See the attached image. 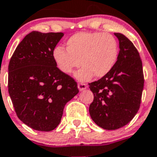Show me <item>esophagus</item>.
<instances>
[{"mask_svg": "<svg viewBox=\"0 0 157 157\" xmlns=\"http://www.w3.org/2000/svg\"><path fill=\"white\" fill-rule=\"evenodd\" d=\"M77 87H78L79 91H84V90H85V89H87V84H83V83H79V84H77Z\"/></svg>", "mask_w": 157, "mask_h": 157, "instance_id": "obj_1", "label": "esophagus"}]
</instances>
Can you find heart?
Segmentation results:
<instances>
[{
	"mask_svg": "<svg viewBox=\"0 0 157 157\" xmlns=\"http://www.w3.org/2000/svg\"><path fill=\"white\" fill-rule=\"evenodd\" d=\"M118 54V44L112 35L80 32L67 40L66 50L55 48L52 57L59 70L66 74L83 66L74 77L79 81H88L94 76L102 78L108 75L115 66Z\"/></svg>",
	"mask_w": 157,
	"mask_h": 157,
	"instance_id": "1",
	"label": "heart"
}]
</instances>
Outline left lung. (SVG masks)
<instances>
[{"mask_svg":"<svg viewBox=\"0 0 157 157\" xmlns=\"http://www.w3.org/2000/svg\"><path fill=\"white\" fill-rule=\"evenodd\" d=\"M119 40V54L108 75L89 84L94 100L89 106L92 121L105 130L128 124L140 107L144 76L139 53L124 34L114 33Z\"/></svg>","mask_w":157,"mask_h":157,"instance_id":"obj_1","label":"left lung"}]
</instances>
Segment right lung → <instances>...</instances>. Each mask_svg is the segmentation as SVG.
I'll return each mask as SVG.
<instances>
[{"label": "right lung", "mask_w": 157, "mask_h": 157, "mask_svg": "<svg viewBox=\"0 0 157 157\" xmlns=\"http://www.w3.org/2000/svg\"><path fill=\"white\" fill-rule=\"evenodd\" d=\"M63 36L32 31L10 60V98L19 119L36 131L54 130L61 121L65 105L79 92L75 80L59 70L52 57Z\"/></svg>", "instance_id": "add662e5"}]
</instances>
